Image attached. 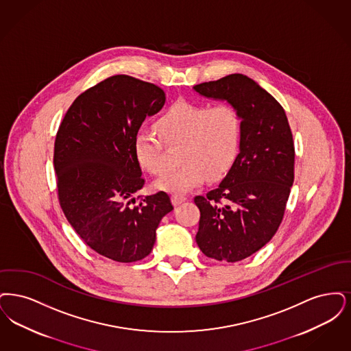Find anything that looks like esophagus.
Segmentation results:
<instances>
[{
  "mask_svg": "<svg viewBox=\"0 0 351 351\" xmlns=\"http://www.w3.org/2000/svg\"><path fill=\"white\" fill-rule=\"evenodd\" d=\"M184 200H186V197H183V195H178V194L171 195V202L174 206H180Z\"/></svg>",
  "mask_w": 351,
  "mask_h": 351,
  "instance_id": "obj_1",
  "label": "esophagus"
}]
</instances>
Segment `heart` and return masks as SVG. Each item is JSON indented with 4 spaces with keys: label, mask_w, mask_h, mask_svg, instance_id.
<instances>
[{
    "label": "heart",
    "mask_w": 351,
    "mask_h": 351,
    "mask_svg": "<svg viewBox=\"0 0 351 351\" xmlns=\"http://www.w3.org/2000/svg\"><path fill=\"white\" fill-rule=\"evenodd\" d=\"M154 125L167 145H181L178 160L182 165L154 183L164 191L180 195L200 186L206 177L211 181L223 178L240 152L243 119L237 108L229 104L210 107L180 99L158 117ZM160 141L145 130L137 131L134 137L138 165L154 176L167 169Z\"/></svg>",
    "instance_id": "1"
}]
</instances>
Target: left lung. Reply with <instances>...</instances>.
<instances>
[{
  "instance_id": "1",
  "label": "left lung",
  "mask_w": 351,
  "mask_h": 351,
  "mask_svg": "<svg viewBox=\"0 0 351 351\" xmlns=\"http://www.w3.org/2000/svg\"><path fill=\"white\" fill-rule=\"evenodd\" d=\"M194 90L228 101L243 119L240 153L227 177L194 198L199 249L210 258L237 262L267 244L283 220L295 167L290 124L274 97L244 75L202 82Z\"/></svg>"
}]
</instances>
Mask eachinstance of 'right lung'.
I'll list each match as a JSON object with an SVG mask.
<instances>
[{
    "label": "right lung",
    "mask_w": 351,
    "mask_h": 351,
    "mask_svg": "<svg viewBox=\"0 0 351 351\" xmlns=\"http://www.w3.org/2000/svg\"><path fill=\"white\" fill-rule=\"evenodd\" d=\"M164 104L157 85L117 75L81 93L58 130L53 165L61 210L81 240L106 258H145L161 219L173 210L165 191L135 198L145 180L134 137Z\"/></svg>",
    "instance_id": "obj_1"
}]
</instances>
